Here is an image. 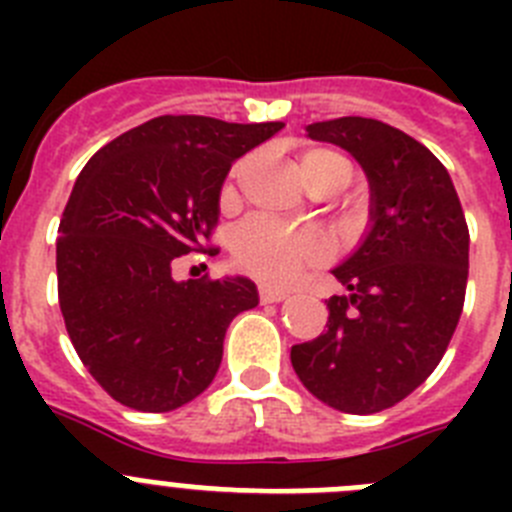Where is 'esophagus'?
<instances>
[{"mask_svg":"<svg viewBox=\"0 0 512 512\" xmlns=\"http://www.w3.org/2000/svg\"><path fill=\"white\" fill-rule=\"evenodd\" d=\"M289 292L287 289H277V287H259V300L261 302H282Z\"/></svg>","mask_w":512,"mask_h":512,"instance_id":"obj_1","label":"esophagus"}]
</instances>
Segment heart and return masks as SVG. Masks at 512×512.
<instances>
[{
	"instance_id": "obj_1",
	"label": "heart",
	"mask_w": 512,
	"mask_h": 512,
	"mask_svg": "<svg viewBox=\"0 0 512 512\" xmlns=\"http://www.w3.org/2000/svg\"><path fill=\"white\" fill-rule=\"evenodd\" d=\"M246 161L235 166L230 182L223 192V200H233L235 179L243 174ZM300 174L312 189L323 184H341L346 187L351 179V164L336 151L328 148H310L300 156ZM230 253L235 266L246 274L264 282H287L300 274L305 266L320 264L328 256V241L318 230H295L266 220V217H251L238 225L230 238Z\"/></svg>"
}]
</instances>
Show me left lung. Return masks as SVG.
<instances>
[{
	"instance_id": "left-lung-1",
	"label": "left lung",
	"mask_w": 512,
	"mask_h": 512,
	"mask_svg": "<svg viewBox=\"0 0 512 512\" xmlns=\"http://www.w3.org/2000/svg\"><path fill=\"white\" fill-rule=\"evenodd\" d=\"M341 146L372 187V230L333 277L325 333L292 346L312 395L341 413L372 415L418 390L443 359L469 277V228L446 166L408 133L372 117L307 125Z\"/></svg>"
}]
</instances>
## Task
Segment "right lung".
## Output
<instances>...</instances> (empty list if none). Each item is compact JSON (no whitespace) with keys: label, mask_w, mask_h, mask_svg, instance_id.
Returning a JSON list of instances; mask_svg holds the SVG:
<instances>
[{"label":"right lung","mask_w":512,"mask_h":512,"mask_svg":"<svg viewBox=\"0 0 512 512\" xmlns=\"http://www.w3.org/2000/svg\"><path fill=\"white\" fill-rule=\"evenodd\" d=\"M284 122L161 115L99 148L81 169L56 241L58 305L102 390L140 413H169L210 387L230 320L259 305L246 277H171L205 248L235 158Z\"/></svg>","instance_id":"add662e5"}]
</instances>
